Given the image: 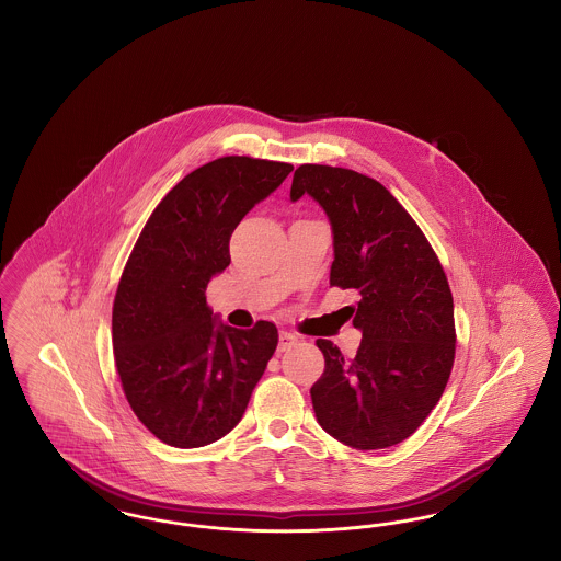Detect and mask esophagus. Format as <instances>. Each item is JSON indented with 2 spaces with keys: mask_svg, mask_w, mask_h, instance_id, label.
Here are the masks:
<instances>
[{
  "mask_svg": "<svg viewBox=\"0 0 561 561\" xmlns=\"http://www.w3.org/2000/svg\"><path fill=\"white\" fill-rule=\"evenodd\" d=\"M296 341H298V336H296V334L282 330V332H279V345H277V351H286V348L293 347Z\"/></svg>",
  "mask_w": 561,
  "mask_h": 561,
  "instance_id": "obj_1",
  "label": "esophagus"
}]
</instances>
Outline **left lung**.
Segmentation results:
<instances>
[{"instance_id": "left-lung-1", "label": "left lung", "mask_w": 561, "mask_h": 561, "mask_svg": "<svg viewBox=\"0 0 561 561\" xmlns=\"http://www.w3.org/2000/svg\"><path fill=\"white\" fill-rule=\"evenodd\" d=\"M313 197L332 227L330 286L359 294L347 307L362 343L347 359L318 339L325 370L311 387L325 433L357 450L389 448L423 425L454 364V302L427 238L378 181L347 168H296L290 199Z\"/></svg>"}]
</instances>
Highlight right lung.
<instances>
[{"mask_svg": "<svg viewBox=\"0 0 561 561\" xmlns=\"http://www.w3.org/2000/svg\"><path fill=\"white\" fill-rule=\"evenodd\" d=\"M293 172L229 156L187 174L149 216L113 302V353L138 421L174 448L236 427L277 347V328L222 323L206 302L241 218Z\"/></svg>", "mask_w": 561, "mask_h": 561, "instance_id": "1", "label": "right lung"}]
</instances>
